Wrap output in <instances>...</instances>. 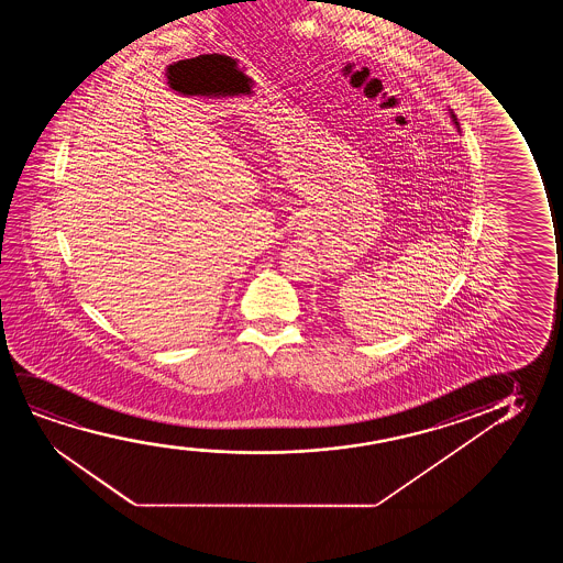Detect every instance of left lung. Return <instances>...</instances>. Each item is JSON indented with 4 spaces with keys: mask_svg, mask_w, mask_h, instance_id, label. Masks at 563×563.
Wrapping results in <instances>:
<instances>
[{
    "mask_svg": "<svg viewBox=\"0 0 563 563\" xmlns=\"http://www.w3.org/2000/svg\"><path fill=\"white\" fill-rule=\"evenodd\" d=\"M450 117H452V121H454L455 129L460 131V123H457V117L454 115V111H450Z\"/></svg>",
    "mask_w": 563,
    "mask_h": 563,
    "instance_id": "obj_1",
    "label": "left lung"
}]
</instances>
